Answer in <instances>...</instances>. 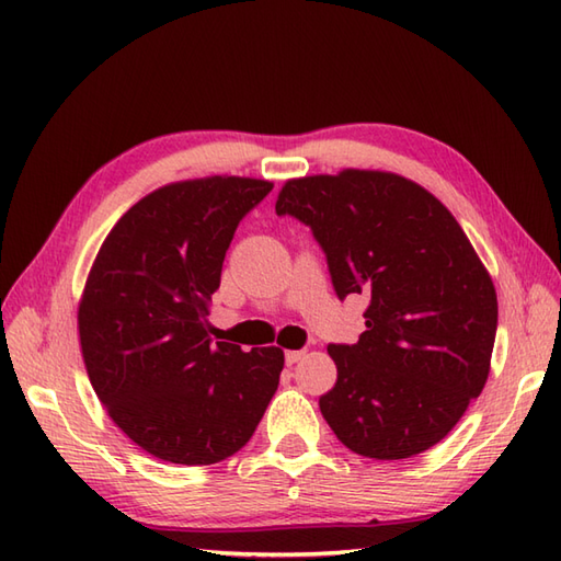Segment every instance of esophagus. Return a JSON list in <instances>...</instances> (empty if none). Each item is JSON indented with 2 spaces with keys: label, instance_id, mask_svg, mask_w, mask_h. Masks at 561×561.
<instances>
[{
  "label": "esophagus",
  "instance_id": "esophagus-1",
  "mask_svg": "<svg viewBox=\"0 0 561 561\" xmlns=\"http://www.w3.org/2000/svg\"><path fill=\"white\" fill-rule=\"evenodd\" d=\"M304 356H306L304 350H291V352L284 354V359H287V366H294V364H299Z\"/></svg>",
  "mask_w": 561,
  "mask_h": 561
}]
</instances>
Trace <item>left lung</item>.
<instances>
[{"mask_svg": "<svg viewBox=\"0 0 561 561\" xmlns=\"http://www.w3.org/2000/svg\"><path fill=\"white\" fill-rule=\"evenodd\" d=\"M274 209L311 226L340 299L368 296L359 342L328 344L332 432L376 460L436 446L482 392L496 337L494 284L460 224L408 178L356 169L287 181Z\"/></svg>", "mask_w": 561, "mask_h": 561, "instance_id": "8db88e82", "label": "left lung"}]
</instances>
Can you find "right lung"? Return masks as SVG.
I'll return each instance as SVG.
<instances>
[{
    "instance_id": "1",
    "label": "right lung",
    "mask_w": 561,
    "mask_h": 561,
    "mask_svg": "<svg viewBox=\"0 0 561 561\" xmlns=\"http://www.w3.org/2000/svg\"><path fill=\"white\" fill-rule=\"evenodd\" d=\"M272 183L211 175L153 190L105 238L79 304L89 380L153 458L211 465L243 448L279 386L284 352L209 337V301L238 224Z\"/></svg>"
}]
</instances>
